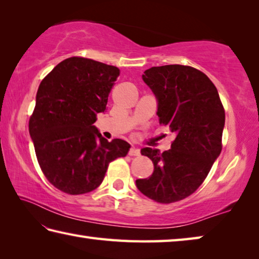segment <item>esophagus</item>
Here are the masks:
<instances>
[{
    "label": "esophagus",
    "mask_w": 259,
    "mask_h": 259,
    "mask_svg": "<svg viewBox=\"0 0 259 259\" xmlns=\"http://www.w3.org/2000/svg\"><path fill=\"white\" fill-rule=\"evenodd\" d=\"M128 155L130 156H140V150H139V149L135 148V147H132V148L130 149Z\"/></svg>",
    "instance_id": "esophagus-1"
}]
</instances>
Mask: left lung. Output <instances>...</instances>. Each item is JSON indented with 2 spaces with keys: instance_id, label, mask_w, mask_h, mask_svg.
Returning a JSON list of instances; mask_svg holds the SVG:
<instances>
[{
  "instance_id": "left-lung-1",
  "label": "left lung",
  "mask_w": 259,
  "mask_h": 259,
  "mask_svg": "<svg viewBox=\"0 0 259 259\" xmlns=\"http://www.w3.org/2000/svg\"><path fill=\"white\" fill-rule=\"evenodd\" d=\"M142 79L157 100L159 124L176 135L169 150L143 148L153 173L137 180L144 196L160 203L189 197L200 187L222 151L225 112L212 81L196 68L152 67Z\"/></svg>"
}]
</instances>
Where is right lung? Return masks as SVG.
Instances as JSON below:
<instances>
[{
    "label": "right lung",
    "mask_w": 259,
    "mask_h": 259,
    "mask_svg": "<svg viewBox=\"0 0 259 259\" xmlns=\"http://www.w3.org/2000/svg\"><path fill=\"white\" fill-rule=\"evenodd\" d=\"M120 70L92 59L72 57L40 81L29 134L45 178L68 194L93 191L109 162L125 157L124 140L109 142L93 124L107 110L108 97Z\"/></svg>",
    "instance_id": "1"
}]
</instances>
